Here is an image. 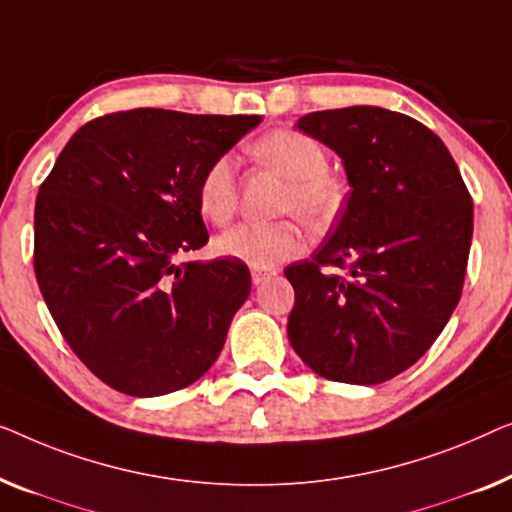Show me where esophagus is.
Segmentation results:
<instances>
[{"instance_id":"1","label":"esophagus","mask_w":512,"mask_h":512,"mask_svg":"<svg viewBox=\"0 0 512 512\" xmlns=\"http://www.w3.org/2000/svg\"><path fill=\"white\" fill-rule=\"evenodd\" d=\"M250 273H253V285L255 287L266 283V280H269L271 276H276V271H262V269H253Z\"/></svg>"}]
</instances>
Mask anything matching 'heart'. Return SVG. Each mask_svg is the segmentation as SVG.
<instances>
[{"label": "heart", "mask_w": 512, "mask_h": 512, "mask_svg": "<svg viewBox=\"0 0 512 512\" xmlns=\"http://www.w3.org/2000/svg\"><path fill=\"white\" fill-rule=\"evenodd\" d=\"M255 153L292 181L285 194V211H297L313 225L334 218L343 190L336 178L327 174L329 160L318 141L294 129H278L255 143ZM197 201L201 215L215 225H225L232 218L239 201L232 157L222 155L204 171L197 187ZM215 250L255 269H269L304 250V232L292 220L241 222L215 239Z\"/></svg>", "instance_id": "b5f03b06"}]
</instances>
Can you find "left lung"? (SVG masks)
<instances>
[{"label": "left lung", "instance_id": "obj_1", "mask_svg": "<svg viewBox=\"0 0 512 512\" xmlns=\"http://www.w3.org/2000/svg\"><path fill=\"white\" fill-rule=\"evenodd\" d=\"M294 127L341 157L350 197L313 259L285 269L287 336L322 378L385 383L431 348L459 304L471 194L445 143L403 113L348 106Z\"/></svg>", "mask_w": 512, "mask_h": 512}]
</instances>
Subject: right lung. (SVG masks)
I'll list each match as a JSON object with an SVG mask.
<instances>
[{"label": "right lung", "mask_w": 512, "mask_h": 512, "mask_svg": "<svg viewBox=\"0 0 512 512\" xmlns=\"http://www.w3.org/2000/svg\"><path fill=\"white\" fill-rule=\"evenodd\" d=\"M259 115L164 109L83 125L34 208V273L55 325L99 380L129 397L183 390L211 369L250 294L236 259L206 246L197 187Z\"/></svg>", "instance_id": "add662e5"}]
</instances>
